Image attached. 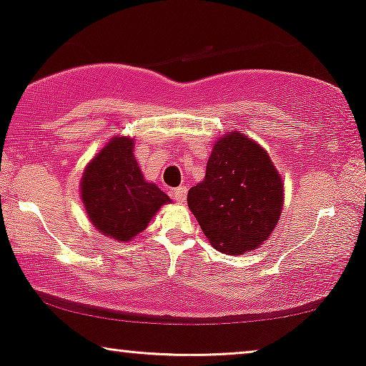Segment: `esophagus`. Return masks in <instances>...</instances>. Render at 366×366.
<instances>
[{"label": "esophagus", "mask_w": 366, "mask_h": 366, "mask_svg": "<svg viewBox=\"0 0 366 366\" xmlns=\"http://www.w3.org/2000/svg\"><path fill=\"white\" fill-rule=\"evenodd\" d=\"M173 198L177 199L178 203H183L184 198H187V187H178L173 189Z\"/></svg>", "instance_id": "obj_1"}]
</instances>
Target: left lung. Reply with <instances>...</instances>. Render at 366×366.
I'll return each mask as SVG.
<instances>
[{"mask_svg": "<svg viewBox=\"0 0 366 366\" xmlns=\"http://www.w3.org/2000/svg\"><path fill=\"white\" fill-rule=\"evenodd\" d=\"M188 208L214 249L253 252L282 214V177L267 149L247 134L229 132L214 143L203 182L189 188Z\"/></svg>", "mask_w": 366, "mask_h": 366, "instance_id": "1", "label": "left lung"}]
</instances>
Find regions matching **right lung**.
Segmentation results:
<instances>
[{"mask_svg": "<svg viewBox=\"0 0 366 366\" xmlns=\"http://www.w3.org/2000/svg\"><path fill=\"white\" fill-rule=\"evenodd\" d=\"M128 137H113L88 163L81 178V199L89 222L104 237L129 242L148 227L172 199L144 179Z\"/></svg>", "mask_w": 366, "mask_h": 366, "instance_id": "1", "label": "right lung"}]
</instances>
